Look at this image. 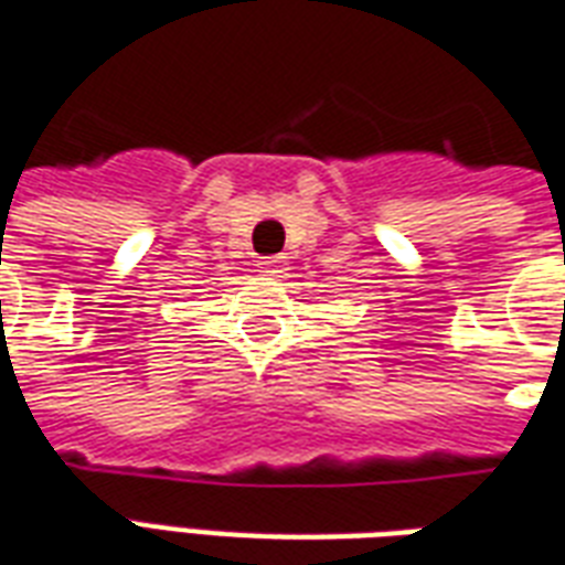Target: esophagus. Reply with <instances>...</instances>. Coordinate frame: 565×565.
<instances>
[{
  "instance_id": "esophagus-1",
  "label": "esophagus",
  "mask_w": 565,
  "mask_h": 565,
  "mask_svg": "<svg viewBox=\"0 0 565 565\" xmlns=\"http://www.w3.org/2000/svg\"><path fill=\"white\" fill-rule=\"evenodd\" d=\"M257 269L263 271V275H269V278H284V271H287V259L284 257H259Z\"/></svg>"
}]
</instances>
